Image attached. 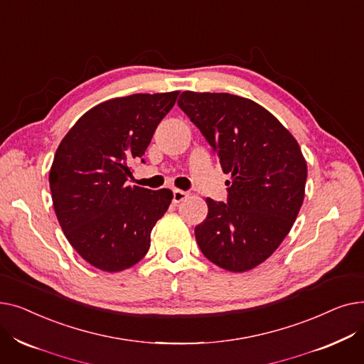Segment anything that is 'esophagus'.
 Returning a JSON list of instances; mask_svg holds the SVG:
<instances>
[{
	"instance_id": "esophagus-1",
	"label": "esophagus",
	"mask_w": 364,
	"mask_h": 364,
	"mask_svg": "<svg viewBox=\"0 0 364 364\" xmlns=\"http://www.w3.org/2000/svg\"><path fill=\"white\" fill-rule=\"evenodd\" d=\"M186 198H187V193L183 192V190H178V188L172 190V203H180Z\"/></svg>"
}]
</instances>
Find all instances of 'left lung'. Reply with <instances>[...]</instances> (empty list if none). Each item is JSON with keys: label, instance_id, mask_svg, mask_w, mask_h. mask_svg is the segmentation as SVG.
<instances>
[{"label": "left lung", "instance_id": "8db88e82", "mask_svg": "<svg viewBox=\"0 0 364 364\" xmlns=\"http://www.w3.org/2000/svg\"><path fill=\"white\" fill-rule=\"evenodd\" d=\"M180 109L203 134L225 174L227 203L206 198L196 225L202 254L242 273L269 258L301 209L307 162L292 134L258 103L228 92L184 91Z\"/></svg>", "mask_w": 364, "mask_h": 364}]
</instances>
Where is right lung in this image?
Listing matches in <instances>:
<instances>
[{
    "label": "right lung",
    "mask_w": 364,
    "mask_h": 364,
    "mask_svg": "<svg viewBox=\"0 0 364 364\" xmlns=\"http://www.w3.org/2000/svg\"><path fill=\"white\" fill-rule=\"evenodd\" d=\"M180 91L132 94L103 102L76 121L50 169L54 211L62 230L88 264L117 273L149 251L150 233L172 199L168 188L128 186Z\"/></svg>",
    "instance_id": "add662e5"
}]
</instances>
